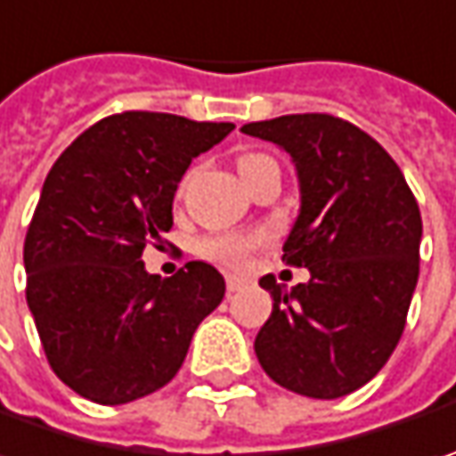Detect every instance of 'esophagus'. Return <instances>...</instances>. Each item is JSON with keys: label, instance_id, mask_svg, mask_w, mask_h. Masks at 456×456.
I'll list each match as a JSON object with an SVG mask.
<instances>
[{"label": "esophagus", "instance_id": "1", "mask_svg": "<svg viewBox=\"0 0 456 456\" xmlns=\"http://www.w3.org/2000/svg\"><path fill=\"white\" fill-rule=\"evenodd\" d=\"M245 286V278H240V275H227V290L229 293H237L240 288Z\"/></svg>", "mask_w": 456, "mask_h": 456}]
</instances>
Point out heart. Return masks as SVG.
I'll return each instance as SVG.
<instances>
[{
	"label": "heart",
	"mask_w": 456,
	"mask_h": 456,
	"mask_svg": "<svg viewBox=\"0 0 456 456\" xmlns=\"http://www.w3.org/2000/svg\"><path fill=\"white\" fill-rule=\"evenodd\" d=\"M260 160H267L265 155H242L240 158V170H248L249 166L260 163ZM263 240L257 234H237V232H224V234H208L199 242V252L211 260V263H219V265L229 267H240L248 263V257L252 255V249L257 248Z\"/></svg>",
	"instance_id": "b5f03b06"
}]
</instances>
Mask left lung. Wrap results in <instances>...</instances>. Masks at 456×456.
Listing matches in <instances>:
<instances>
[{
	"label": "left lung",
	"mask_w": 456,
	"mask_h": 456,
	"mask_svg": "<svg viewBox=\"0 0 456 456\" xmlns=\"http://www.w3.org/2000/svg\"><path fill=\"white\" fill-rule=\"evenodd\" d=\"M242 132L275 142L296 166L301 211L283 260L311 273L290 290L260 278L273 314L255 354L278 386L342 398L380 372L403 334L419 281L421 211L395 160L352 122L286 114Z\"/></svg>",
	"instance_id": "8db88e82"
}]
</instances>
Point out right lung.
<instances>
[{"label": "right lung", "instance_id": "1", "mask_svg": "<svg viewBox=\"0 0 456 456\" xmlns=\"http://www.w3.org/2000/svg\"><path fill=\"white\" fill-rule=\"evenodd\" d=\"M234 129L163 111H122L53 163L25 237L28 306L53 372L78 395L119 406L181 370L191 337L224 298L216 267L150 275L142 249L173 227L191 160Z\"/></svg>", "mask_w": 456, "mask_h": 456}]
</instances>
